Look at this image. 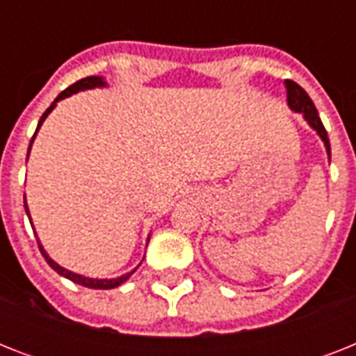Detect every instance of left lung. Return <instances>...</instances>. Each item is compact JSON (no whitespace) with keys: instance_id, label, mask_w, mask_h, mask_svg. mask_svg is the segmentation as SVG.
I'll list each match as a JSON object with an SVG mask.
<instances>
[{"instance_id":"obj_1","label":"left lung","mask_w":356,"mask_h":356,"mask_svg":"<svg viewBox=\"0 0 356 356\" xmlns=\"http://www.w3.org/2000/svg\"><path fill=\"white\" fill-rule=\"evenodd\" d=\"M284 86H286V102L290 111L298 113L303 116V120L310 125V129H314L316 134L320 136L323 145H325L327 156H329V162H331V144H329V136H327V131L323 127V123L320 120V114L316 111L314 103L309 97V94L293 81L286 79L284 81Z\"/></svg>"}]
</instances>
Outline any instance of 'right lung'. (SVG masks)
Here are the masks:
<instances>
[{
  "label": "right lung",
  "mask_w": 356,
  "mask_h": 356,
  "mask_svg": "<svg viewBox=\"0 0 356 356\" xmlns=\"http://www.w3.org/2000/svg\"><path fill=\"white\" fill-rule=\"evenodd\" d=\"M92 88H107V81L103 79V77H99V75H90V77H85V79H81L77 81V83H74L72 86H68L66 90L60 92L57 97H55V102L47 107V111L44 114H42V118L40 122H38V125H36V131L35 134H33V138H31V144H29V151H27V159H29V153H31V145H33V142H35L36 138V133L40 131L42 127V123H44V120L51 114V111L55 107H57V103L60 102V99H66V97L70 96H74V94H77V92H83V90H92ZM24 205H25V212H27V216H29V222H31V227H33V231H35V225H33V220H31V214H29V207H27V201L24 200ZM36 234V231H35ZM36 240H38V236H36ZM147 242H149V236H147ZM147 245V243H145ZM38 248H40V253L42 257L46 259V262L49 266H51L53 270L57 271L58 275H63L66 277V279H70V281H74L75 284H81V286H86V288H94V290H111V288H118L120 284H123V282L127 281L129 277L133 275L134 271H136V268H138L142 262H140L136 268H134L133 271H127V273H123V275L120 277H114V279H92V277H85V275H81V273H75V271H70L66 270V268H63L60 264H57L55 260L47 254V251L44 249V245L40 243V240H38ZM144 260V259H142Z\"/></svg>",
  "instance_id": "right-lung-1"
}]
</instances>
